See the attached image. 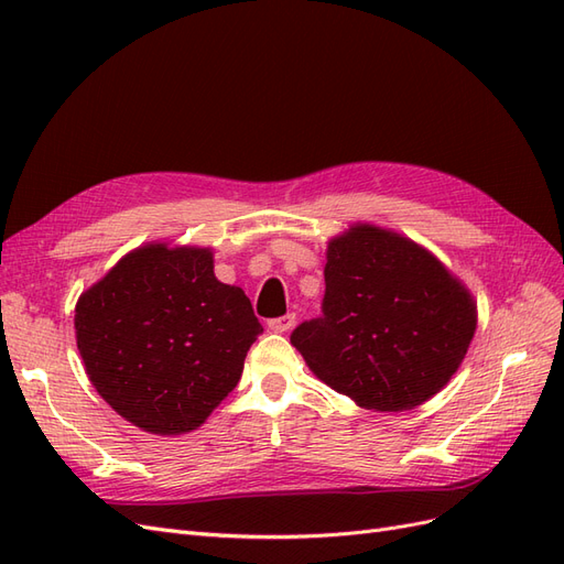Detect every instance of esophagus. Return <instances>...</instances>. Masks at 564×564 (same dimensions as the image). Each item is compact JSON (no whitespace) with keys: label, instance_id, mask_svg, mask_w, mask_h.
<instances>
[{"label":"esophagus","instance_id":"esophagus-1","mask_svg":"<svg viewBox=\"0 0 564 564\" xmlns=\"http://www.w3.org/2000/svg\"><path fill=\"white\" fill-rule=\"evenodd\" d=\"M294 324H296V315H294V313H286V315H282V317L270 319V322H268V329L275 332V334H284V332L292 329Z\"/></svg>","mask_w":564,"mask_h":564}]
</instances>
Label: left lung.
<instances>
[{"label":"left lung","instance_id":"left-lung-1","mask_svg":"<svg viewBox=\"0 0 564 564\" xmlns=\"http://www.w3.org/2000/svg\"><path fill=\"white\" fill-rule=\"evenodd\" d=\"M322 317L292 346L319 381L373 412L431 400L464 362L477 305L445 263L409 237L355 224L332 237Z\"/></svg>","mask_w":564,"mask_h":564}]
</instances>
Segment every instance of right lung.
I'll return each instance as SVG.
<instances>
[{
	"mask_svg": "<svg viewBox=\"0 0 564 564\" xmlns=\"http://www.w3.org/2000/svg\"><path fill=\"white\" fill-rule=\"evenodd\" d=\"M263 332L209 247L148 242L82 292L75 336L91 386L135 429L197 431L228 398Z\"/></svg>",
	"mask_w": 564,
	"mask_h": 564,
	"instance_id": "add662e5",
	"label": "right lung"
}]
</instances>
